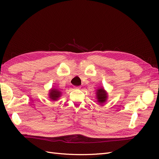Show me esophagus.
Here are the masks:
<instances>
[{
  "mask_svg": "<svg viewBox=\"0 0 159 159\" xmlns=\"http://www.w3.org/2000/svg\"><path fill=\"white\" fill-rule=\"evenodd\" d=\"M80 88H81L80 86H74V89H79Z\"/></svg>",
  "mask_w": 159,
  "mask_h": 159,
  "instance_id": "34e87169",
  "label": "esophagus"
}]
</instances>
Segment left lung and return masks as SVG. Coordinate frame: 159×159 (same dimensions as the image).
Wrapping results in <instances>:
<instances>
[{"mask_svg":"<svg viewBox=\"0 0 159 159\" xmlns=\"http://www.w3.org/2000/svg\"><path fill=\"white\" fill-rule=\"evenodd\" d=\"M96 97L98 99V102L101 105H103L107 101V93L103 88H99L96 91Z\"/></svg>","mask_w":159,"mask_h":159,"instance_id":"1","label":"left lung"}]
</instances>
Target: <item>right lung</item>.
<instances>
[{
	"label": "right lung",
	"instance_id": "right-lung-1",
	"mask_svg": "<svg viewBox=\"0 0 159 159\" xmlns=\"http://www.w3.org/2000/svg\"><path fill=\"white\" fill-rule=\"evenodd\" d=\"M61 95V91L56 88H52L49 93V98L52 101H57Z\"/></svg>",
	"mask_w": 159,
	"mask_h": 159
}]
</instances>
